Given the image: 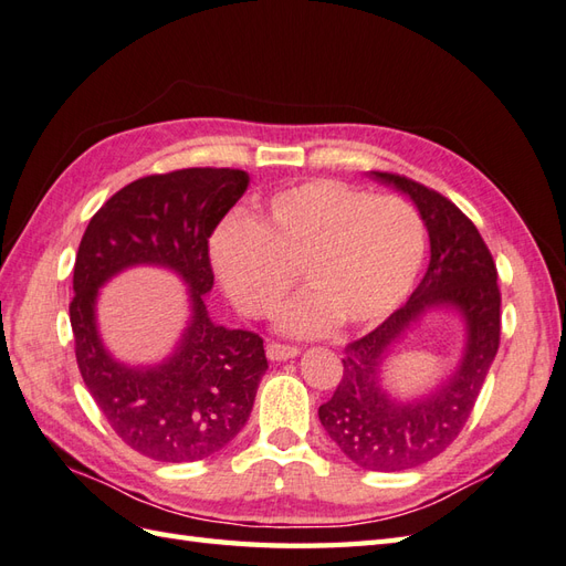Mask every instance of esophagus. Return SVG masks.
Returning <instances> with one entry per match:
<instances>
[{
    "label": "esophagus",
    "mask_w": 566,
    "mask_h": 566,
    "mask_svg": "<svg viewBox=\"0 0 566 566\" xmlns=\"http://www.w3.org/2000/svg\"><path fill=\"white\" fill-rule=\"evenodd\" d=\"M301 354L298 346H286V344H268V358L270 360H286V358H296Z\"/></svg>",
    "instance_id": "34e87169"
}]
</instances>
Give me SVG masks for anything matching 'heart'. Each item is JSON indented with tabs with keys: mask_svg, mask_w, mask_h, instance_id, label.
I'll use <instances>...</instances> for the list:
<instances>
[{
	"mask_svg": "<svg viewBox=\"0 0 566 566\" xmlns=\"http://www.w3.org/2000/svg\"><path fill=\"white\" fill-rule=\"evenodd\" d=\"M426 229L407 200L332 179L274 193L255 222L231 217L212 237V263L239 311L265 317L298 277L306 289L280 311L292 337L380 323L421 270Z\"/></svg>",
	"mask_w": 566,
	"mask_h": 566,
	"instance_id": "1",
	"label": "heart"
}]
</instances>
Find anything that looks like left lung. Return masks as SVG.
I'll return each instance as SVG.
<instances>
[{
    "label": "left lung",
    "instance_id": "left-lung-1",
    "mask_svg": "<svg viewBox=\"0 0 566 566\" xmlns=\"http://www.w3.org/2000/svg\"><path fill=\"white\" fill-rule=\"evenodd\" d=\"M370 179L409 196L428 229L430 263L407 306L344 349V375L317 416L342 452L360 469L421 467L457 440L500 346L497 268L473 222L432 188L389 171ZM462 317L464 346L458 366L428 394L399 398L386 389V364L428 312Z\"/></svg>",
    "mask_w": 566,
    "mask_h": 566
}]
</instances>
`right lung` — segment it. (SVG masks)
Returning a JSON list of instances; mask_svg holds the SVG:
<instances>
[{"label": "right lung", "mask_w": 566, "mask_h": 566, "mask_svg": "<svg viewBox=\"0 0 566 566\" xmlns=\"http://www.w3.org/2000/svg\"><path fill=\"white\" fill-rule=\"evenodd\" d=\"M249 184L241 169L153 174L114 193L81 239L69 306L78 370L114 432L155 461L220 452L249 421L268 370L263 339L217 325L206 306L214 284L208 239ZM132 266L169 269L189 289L182 337L148 367L114 359L96 327L98 289Z\"/></svg>", "instance_id": "obj_1"}]
</instances>
